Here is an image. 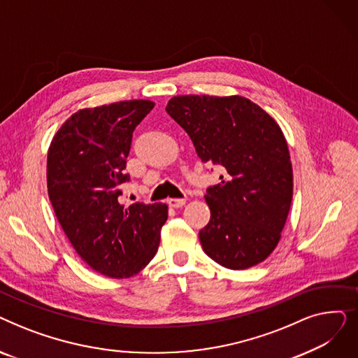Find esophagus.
<instances>
[{
    "label": "esophagus",
    "mask_w": 358,
    "mask_h": 358,
    "mask_svg": "<svg viewBox=\"0 0 358 358\" xmlns=\"http://www.w3.org/2000/svg\"><path fill=\"white\" fill-rule=\"evenodd\" d=\"M185 199H169L168 200V206L169 208H174V209H178V208H182V206L185 204Z\"/></svg>",
    "instance_id": "1"
}]
</instances>
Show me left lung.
<instances>
[{
  "instance_id": "obj_1",
  "label": "left lung",
  "mask_w": 358,
  "mask_h": 358,
  "mask_svg": "<svg viewBox=\"0 0 358 358\" xmlns=\"http://www.w3.org/2000/svg\"><path fill=\"white\" fill-rule=\"evenodd\" d=\"M165 110L190 136L201 162L223 171L204 196L210 220L199 232L203 251L224 268L259 264L277 247L292 204L283 131L241 96H177Z\"/></svg>"
}]
</instances>
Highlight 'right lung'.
I'll return each mask as SVG.
<instances>
[{
    "label": "right lung",
    "mask_w": 358,
    "mask_h": 358,
    "mask_svg": "<svg viewBox=\"0 0 358 358\" xmlns=\"http://www.w3.org/2000/svg\"><path fill=\"white\" fill-rule=\"evenodd\" d=\"M155 103L129 100L72 115L48 150V193L78 255L97 273L126 278L158 251L168 217L162 203H119L131 136Z\"/></svg>",
    "instance_id": "add662e5"
}]
</instances>
